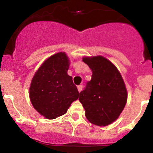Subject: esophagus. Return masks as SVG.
Returning a JSON list of instances; mask_svg holds the SVG:
<instances>
[{"instance_id": "1", "label": "esophagus", "mask_w": 153, "mask_h": 153, "mask_svg": "<svg viewBox=\"0 0 153 153\" xmlns=\"http://www.w3.org/2000/svg\"><path fill=\"white\" fill-rule=\"evenodd\" d=\"M82 88H83L82 85L78 86V92H79V93L81 91V90H82Z\"/></svg>"}]
</instances>
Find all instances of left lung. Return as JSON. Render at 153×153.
<instances>
[{
    "instance_id": "obj_1",
    "label": "left lung",
    "mask_w": 153,
    "mask_h": 153,
    "mask_svg": "<svg viewBox=\"0 0 153 153\" xmlns=\"http://www.w3.org/2000/svg\"><path fill=\"white\" fill-rule=\"evenodd\" d=\"M91 69V80L80 93L79 101L91 123L105 126L116 120L125 108L127 90L117 67L102 56L83 57Z\"/></svg>"
}]
</instances>
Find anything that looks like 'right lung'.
Instances as JSON below:
<instances>
[{"label": "right lung", "instance_id": "1", "mask_svg": "<svg viewBox=\"0 0 153 153\" xmlns=\"http://www.w3.org/2000/svg\"><path fill=\"white\" fill-rule=\"evenodd\" d=\"M69 60L66 53L48 57L34 75L30 87V99L33 108L49 120L65 114L80 93L67 74Z\"/></svg>", "mask_w": 153, "mask_h": 153}]
</instances>
